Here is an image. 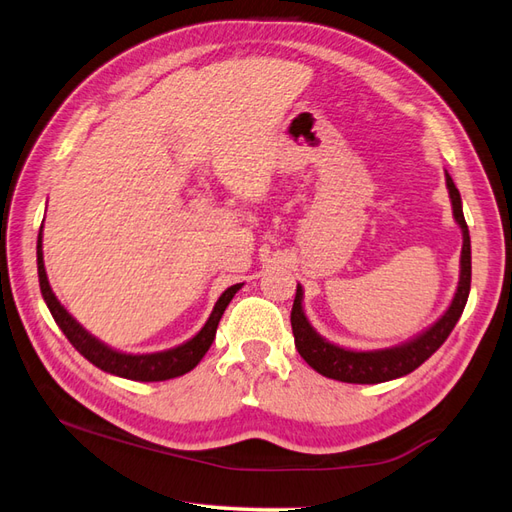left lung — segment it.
I'll list each match as a JSON object with an SVG mask.
<instances>
[{
	"mask_svg": "<svg viewBox=\"0 0 512 512\" xmlns=\"http://www.w3.org/2000/svg\"><path fill=\"white\" fill-rule=\"evenodd\" d=\"M447 189L453 206V217L458 226L462 228V255H460V281L455 297L451 301L449 310L442 317L420 332L416 339H411L396 347H385V350H369V352H356L339 347L330 341H325L317 330L312 328L306 312H303V290L297 286L295 303H292L290 323L292 334H295V345L312 369H317L321 376H328L341 383H356V385H376L385 383V380H394L400 376L411 374L418 369L427 358L438 350V347L449 339L455 323L462 317L466 299L471 292V237L469 226H466L464 213H462V198L460 191L455 187L451 176L447 173Z\"/></svg>",
	"mask_w": 512,
	"mask_h": 512,
	"instance_id": "8db88e82",
	"label": "left lung"
}]
</instances>
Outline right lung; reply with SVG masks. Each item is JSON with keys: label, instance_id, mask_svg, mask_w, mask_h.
Wrapping results in <instances>:
<instances>
[{"label": "right lung", "instance_id": "obj_1", "mask_svg": "<svg viewBox=\"0 0 512 512\" xmlns=\"http://www.w3.org/2000/svg\"><path fill=\"white\" fill-rule=\"evenodd\" d=\"M41 228L37 237V270H39V286H41L43 301H46L52 319L57 321L61 332L68 336V341L74 345V350L83 354L92 365L103 369L107 374L129 378V380H140V383H156V380H169V378L191 372V369L202 361V356L209 352L217 332V323H220L226 306L235 297V292L244 286V284H235L231 288H226L222 292V297L217 299L209 321H206L204 328L187 343L171 347V350H165V352H154V354L116 352L85 330L83 325L61 306V301L54 297L48 275H46V266H43Z\"/></svg>", "mask_w": 512, "mask_h": 512}]
</instances>
